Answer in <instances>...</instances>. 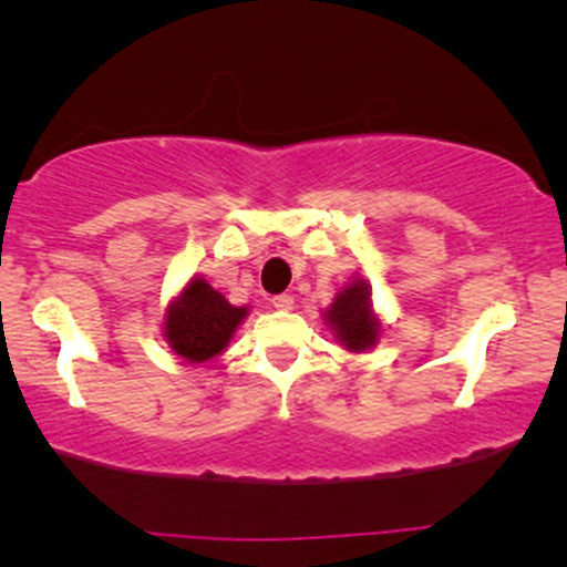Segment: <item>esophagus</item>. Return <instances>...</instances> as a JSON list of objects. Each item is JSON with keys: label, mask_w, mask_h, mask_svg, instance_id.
Returning <instances> with one entry per match:
<instances>
[{"label": "esophagus", "mask_w": 567, "mask_h": 567, "mask_svg": "<svg viewBox=\"0 0 567 567\" xmlns=\"http://www.w3.org/2000/svg\"><path fill=\"white\" fill-rule=\"evenodd\" d=\"M271 303H275V309H279V311H290L292 306H296V301H292V296H288V292H282V296H275V298H271Z\"/></svg>", "instance_id": "esophagus-1"}]
</instances>
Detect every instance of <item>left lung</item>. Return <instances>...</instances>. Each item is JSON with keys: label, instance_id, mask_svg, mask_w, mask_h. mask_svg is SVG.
Wrapping results in <instances>:
<instances>
[{"label": "left lung", "instance_id": "1", "mask_svg": "<svg viewBox=\"0 0 567 567\" xmlns=\"http://www.w3.org/2000/svg\"><path fill=\"white\" fill-rule=\"evenodd\" d=\"M324 319L336 332L338 343L351 353H364L378 346L383 336V322L372 309V288L367 279L353 277L338 292L330 309H324Z\"/></svg>", "mask_w": 567, "mask_h": 567}]
</instances>
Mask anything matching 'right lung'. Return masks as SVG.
I'll use <instances>...</instances> for the list:
<instances>
[{"label":"right lung","mask_w":567,"mask_h":567,"mask_svg":"<svg viewBox=\"0 0 567 567\" xmlns=\"http://www.w3.org/2000/svg\"><path fill=\"white\" fill-rule=\"evenodd\" d=\"M245 317L248 306H231L206 279L195 275L166 306L163 340L176 357L189 364H203L227 349Z\"/></svg>","instance_id":"right-lung-1"}]
</instances>
